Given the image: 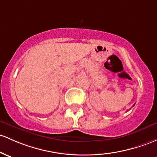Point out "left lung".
Wrapping results in <instances>:
<instances>
[{
	"instance_id": "8db88e82",
	"label": "left lung",
	"mask_w": 157,
	"mask_h": 157,
	"mask_svg": "<svg viewBox=\"0 0 157 157\" xmlns=\"http://www.w3.org/2000/svg\"><path fill=\"white\" fill-rule=\"evenodd\" d=\"M134 105H135V104H133V106H134Z\"/></svg>"
}]
</instances>
